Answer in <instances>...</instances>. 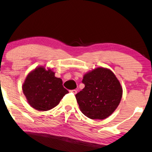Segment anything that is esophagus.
<instances>
[{"label": "esophagus", "instance_id": "esophagus-1", "mask_svg": "<svg viewBox=\"0 0 152 152\" xmlns=\"http://www.w3.org/2000/svg\"><path fill=\"white\" fill-rule=\"evenodd\" d=\"M71 91H72V92L73 94H76L77 92V89H73V90H71Z\"/></svg>", "mask_w": 152, "mask_h": 152}]
</instances>
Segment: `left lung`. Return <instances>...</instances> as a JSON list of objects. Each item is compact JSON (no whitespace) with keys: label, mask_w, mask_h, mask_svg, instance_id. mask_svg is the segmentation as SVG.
<instances>
[{"label":"left lung","mask_w":152,"mask_h":152,"mask_svg":"<svg viewBox=\"0 0 152 152\" xmlns=\"http://www.w3.org/2000/svg\"><path fill=\"white\" fill-rule=\"evenodd\" d=\"M85 87L75 95L80 109L91 119L103 120L113 113L121 102L123 89L109 69L97 67L86 73Z\"/></svg>","instance_id":"obj_1"}]
</instances>
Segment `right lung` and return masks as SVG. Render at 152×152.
Instances as JSON below:
<instances>
[{"instance_id":"add662e5","label":"right lung","mask_w":152,"mask_h":152,"mask_svg":"<svg viewBox=\"0 0 152 152\" xmlns=\"http://www.w3.org/2000/svg\"><path fill=\"white\" fill-rule=\"evenodd\" d=\"M22 91L29 105L37 110H48L59 104L68 91L50 69L39 66L28 74Z\"/></svg>"}]
</instances>
